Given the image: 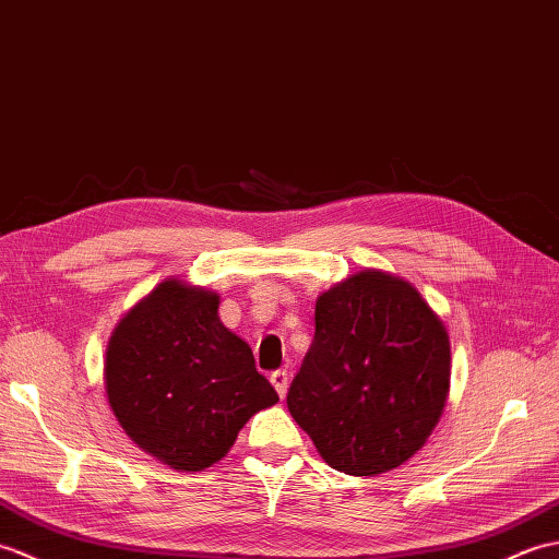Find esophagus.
Returning <instances> with one entry per match:
<instances>
[{"label":"esophagus","mask_w":559,"mask_h":559,"mask_svg":"<svg viewBox=\"0 0 559 559\" xmlns=\"http://www.w3.org/2000/svg\"><path fill=\"white\" fill-rule=\"evenodd\" d=\"M270 382H272V388L277 390V394L282 396H287V390H289V376H287V370H275V373L270 376Z\"/></svg>","instance_id":"obj_1"}]
</instances>
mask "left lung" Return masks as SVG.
Listing matches in <instances>:
<instances>
[{"mask_svg": "<svg viewBox=\"0 0 559 559\" xmlns=\"http://www.w3.org/2000/svg\"><path fill=\"white\" fill-rule=\"evenodd\" d=\"M452 352L412 282L361 270L316 301V337L287 406L328 466L380 476L412 459L444 412Z\"/></svg>", "mask_w": 559, "mask_h": 559, "instance_id": "left-lung-1", "label": "left lung"}]
</instances>
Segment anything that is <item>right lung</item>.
I'll list each match as a JSON object with an SVG mask.
<instances>
[{"label":"right lung","mask_w":559,"mask_h":559,"mask_svg":"<svg viewBox=\"0 0 559 559\" xmlns=\"http://www.w3.org/2000/svg\"><path fill=\"white\" fill-rule=\"evenodd\" d=\"M219 294L169 277L121 316L105 352L111 414L177 471L227 456L246 420L280 402L253 352L219 320Z\"/></svg>","instance_id":"right-lung-1"}]
</instances>
